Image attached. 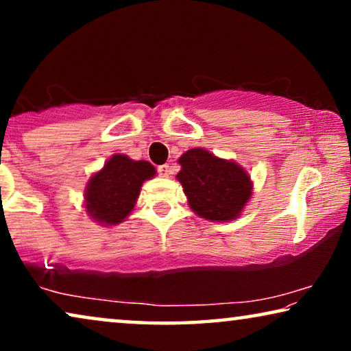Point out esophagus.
Returning <instances> with one entry per match:
<instances>
[{
	"label": "esophagus",
	"instance_id": "obj_1",
	"mask_svg": "<svg viewBox=\"0 0 351 351\" xmlns=\"http://www.w3.org/2000/svg\"><path fill=\"white\" fill-rule=\"evenodd\" d=\"M158 174H160L161 177H169L172 174V169L169 165H161L158 166Z\"/></svg>",
	"mask_w": 351,
	"mask_h": 351
}]
</instances>
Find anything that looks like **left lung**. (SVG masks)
Here are the masks:
<instances>
[{
	"mask_svg": "<svg viewBox=\"0 0 351 351\" xmlns=\"http://www.w3.org/2000/svg\"><path fill=\"white\" fill-rule=\"evenodd\" d=\"M182 184L190 209L213 222H228L243 213L252 196V182L238 162L222 160L204 148H191L179 158Z\"/></svg>",
	"mask_w": 351,
	"mask_h": 351,
	"instance_id": "8db88e82",
	"label": "left lung"
}]
</instances>
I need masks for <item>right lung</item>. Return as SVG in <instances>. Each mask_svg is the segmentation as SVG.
<instances>
[{
    "mask_svg": "<svg viewBox=\"0 0 351 351\" xmlns=\"http://www.w3.org/2000/svg\"><path fill=\"white\" fill-rule=\"evenodd\" d=\"M156 169L148 161H134L126 155H113L90 179L84 190L86 213L100 225H118L132 213L145 180Z\"/></svg>",
    "mask_w": 351,
    "mask_h": 351,
    "instance_id": "1",
    "label": "right lung"
}]
</instances>
